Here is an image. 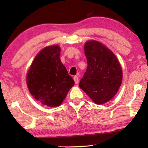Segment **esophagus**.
I'll return each mask as SVG.
<instances>
[{
  "label": "esophagus",
  "instance_id": "esophagus-1",
  "mask_svg": "<svg viewBox=\"0 0 148 148\" xmlns=\"http://www.w3.org/2000/svg\"><path fill=\"white\" fill-rule=\"evenodd\" d=\"M74 82H75V84H77L79 83V78H78V77L77 76H74Z\"/></svg>",
  "mask_w": 148,
  "mask_h": 148
}]
</instances>
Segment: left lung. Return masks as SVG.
<instances>
[{
    "instance_id": "1",
    "label": "left lung",
    "mask_w": 148,
    "mask_h": 148,
    "mask_svg": "<svg viewBox=\"0 0 148 148\" xmlns=\"http://www.w3.org/2000/svg\"><path fill=\"white\" fill-rule=\"evenodd\" d=\"M87 69L79 86L97 104L109 101L121 86L123 72L116 56L111 50L95 40L85 44Z\"/></svg>"
}]
</instances>
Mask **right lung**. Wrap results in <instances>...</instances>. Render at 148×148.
<instances>
[{
	"label": "right lung",
	"mask_w": 148,
	"mask_h": 148,
	"mask_svg": "<svg viewBox=\"0 0 148 148\" xmlns=\"http://www.w3.org/2000/svg\"><path fill=\"white\" fill-rule=\"evenodd\" d=\"M61 48L53 45L44 47L35 57L27 75L32 96L49 107L62 104L74 81L60 59Z\"/></svg>",
	"instance_id": "add662e5"
}]
</instances>
